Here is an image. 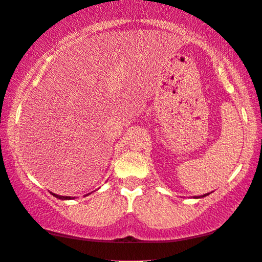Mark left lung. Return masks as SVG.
I'll list each match as a JSON object with an SVG mask.
<instances>
[{
  "label": "left lung",
  "mask_w": 262,
  "mask_h": 262,
  "mask_svg": "<svg viewBox=\"0 0 262 262\" xmlns=\"http://www.w3.org/2000/svg\"><path fill=\"white\" fill-rule=\"evenodd\" d=\"M210 194V193H208ZM208 194H204V195H201V196H199V198H204V196H206V195H208Z\"/></svg>",
  "instance_id": "obj_1"
}]
</instances>
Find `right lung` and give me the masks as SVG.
Instances as JSON below:
<instances>
[{"instance_id": "add662e5", "label": "right lung", "mask_w": 262, "mask_h": 262, "mask_svg": "<svg viewBox=\"0 0 262 262\" xmlns=\"http://www.w3.org/2000/svg\"><path fill=\"white\" fill-rule=\"evenodd\" d=\"M52 195H54L55 198L61 199V200H69V199H72L71 196H61V195H57V194H54V193H52Z\"/></svg>"}]
</instances>
